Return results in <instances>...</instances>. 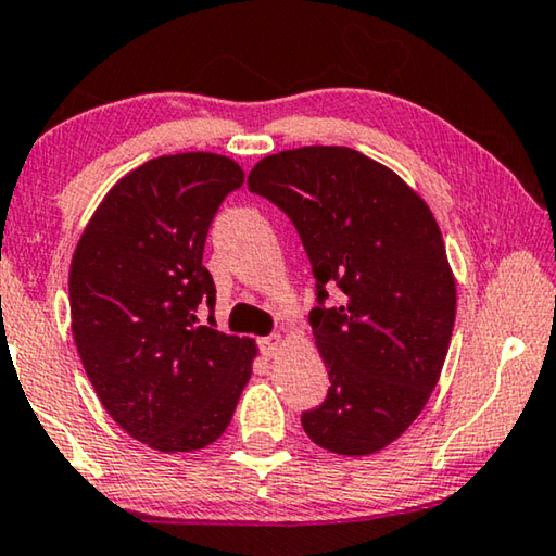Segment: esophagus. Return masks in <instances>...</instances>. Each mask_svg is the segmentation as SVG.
<instances>
[{
	"label": "esophagus",
	"mask_w": 556,
	"mask_h": 556,
	"mask_svg": "<svg viewBox=\"0 0 556 556\" xmlns=\"http://www.w3.org/2000/svg\"><path fill=\"white\" fill-rule=\"evenodd\" d=\"M281 344H285V339H281V334H269L262 339V354L264 357H277Z\"/></svg>",
	"instance_id": "1"
}]
</instances>
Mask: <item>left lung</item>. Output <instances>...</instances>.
Returning a JSON list of instances; mask_svg holds the SVG:
<instances>
[{"mask_svg":"<svg viewBox=\"0 0 556 556\" xmlns=\"http://www.w3.org/2000/svg\"><path fill=\"white\" fill-rule=\"evenodd\" d=\"M247 185L292 219L317 279L309 325L331 387L302 414L304 432L344 457L384 450L432 396L457 314L432 210L400 174L350 147L269 154ZM327 283L343 292L329 311Z\"/></svg>","mask_w":556,"mask_h":556,"instance_id":"1","label":"left lung"}]
</instances>
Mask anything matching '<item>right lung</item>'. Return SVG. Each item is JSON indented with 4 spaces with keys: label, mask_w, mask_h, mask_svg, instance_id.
Here are the masks:
<instances>
[{
    "label": "right lung",
    "mask_w": 556,
    "mask_h": 556,
    "mask_svg": "<svg viewBox=\"0 0 556 556\" xmlns=\"http://www.w3.org/2000/svg\"><path fill=\"white\" fill-rule=\"evenodd\" d=\"M242 181L222 154L149 160L106 192L72 256V331L89 382L124 432L156 452L217 442L252 377L254 339L197 319L217 300L206 231Z\"/></svg>",
    "instance_id": "add662e5"
}]
</instances>
